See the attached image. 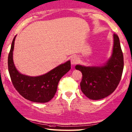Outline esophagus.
<instances>
[{
	"label": "esophagus",
	"instance_id": "1",
	"mask_svg": "<svg viewBox=\"0 0 132 132\" xmlns=\"http://www.w3.org/2000/svg\"><path fill=\"white\" fill-rule=\"evenodd\" d=\"M78 62V58L77 56H73L71 58V63L73 65L77 64Z\"/></svg>",
	"mask_w": 132,
	"mask_h": 132
}]
</instances>
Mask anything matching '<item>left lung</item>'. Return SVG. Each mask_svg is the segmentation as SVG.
Masks as SVG:
<instances>
[{
  "label": "left lung",
  "instance_id": "obj_1",
  "mask_svg": "<svg viewBox=\"0 0 132 132\" xmlns=\"http://www.w3.org/2000/svg\"><path fill=\"white\" fill-rule=\"evenodd\" d=\"M75 69L81 71L80 87L83 93L93 100L103 99L112 93L121 80L123 69V56L117 35L114 34L112 57L103 67H84Z\"/></svg>",
  "mask_w": 132,
  "mask_h": 132
}]
</instances>
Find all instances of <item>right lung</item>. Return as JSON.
<instances>
[{
  "label": "right lung",
  "instance_id": "right-lung-1",
  "mask_svg": "<svg viewBox=\"0 0 132 132\" xmlns=\"http://www.w3.org/2000/svg\"><path fill=\"white\" fill-rule=\"evenodd\" d=\"M16 36L14 37L8 57V69L12 84L20 95L35 103H47L53 98L60 78L71 69L69 60L50 72L39 77H29L21 74L15 68L13 51Z\"/></svg>",
  "mask_w": 132,
  "mask_h": 132
}]
</instances>
